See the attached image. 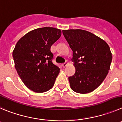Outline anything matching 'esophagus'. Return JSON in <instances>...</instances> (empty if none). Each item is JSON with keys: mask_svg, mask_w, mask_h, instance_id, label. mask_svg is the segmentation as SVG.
Listing matches in <instances>:
<instances>
[{"mask_svg": "<svg viewBox=\"0 0 122 122\" xmlns=\"http://www.w3.org/2000/svg\"><path fill=\"white\" fill-rule=\"evenodd\" d=\"M67 62H65L64 63L62 64V66L63 67H66L67 66Z\"/></svg>", "mask_w": 122, "mask_h": 122, "instance_id": "34e87169", "label": "esophagus"}]
</instances>
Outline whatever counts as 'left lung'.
<instances>
[{"label":"left lung","mask_w":122,"mask_h":122,"mask_svg":"<svg viewBox=\"0 0 122 122\" xmlns=\"http://www.w3.org/2000/svg\"><path fill=\"white\" fill-rule=\"evenodd\" d=\"M73 51L71 61L75 73L69 77L70 87L81 94L90 93L102 84L108 75L112 53L108 44L94 34L82 29L63 30Z\"/></svg>","instance_id":"8db88e82"}]
</instances>
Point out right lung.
I'll return each mask as SVG.
<instances>
[{"label":"right lung","mask_w":122,"mask_h":122,"mask_svg":"<svg viewBox=\"0 0 122 122\" xmlns=\"http://www.w3.org/2000/svg\"><path fill=\"white\" fill-rule=\"evenodd\" d=\"M61 34L56 28H38L24 35L15 46V67L25 85L33 92H46L54 85L60 69L52 62L51 47Z\"/></svg>","instance_id":"obj_1"}]
</instances>
